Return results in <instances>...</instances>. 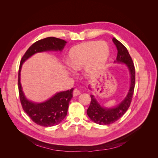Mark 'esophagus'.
<instances>
[{
    "label": "esophagus",
    "mask_w": 158,
    "mask_h": 158,
    "mask_svg": "<svg viewBox=\"0 0 158 158\" xmlns=\"http://www.w3.org/2000/svg\"><path fill=\"white\" fill-rule=\"evenodd\" d=\"M81 94L80 91L77 89H75L74 91H73V95L74 96H77V95H80Z\"/></svg>",
    "instance_id": "34e87169"
}]
</instances>
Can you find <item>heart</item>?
<instances>
[{"instance_id":"1","label":"heart","mask_w":158,"mask_h":158,"mask_svg":"<svg viewBox=\"0 0 158 158\" xmlns=\"http://www.w3.org/2000/svg\"><path fill=\"white\" fill-rule=\"evenodd\" d=\"M109 56V47L106 41H88L72 47L69 52L68 62L76 70L83 68L85 76L93 78L106 64Z\"/></svg>"}]
</instances>
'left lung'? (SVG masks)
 Masks as SVG:
<instances>
[{
	"label": "left lung",
	"mask_w": 158,
	"mask_h": 158,
	"mask_svg": "<svg viewBox=\"0 0 158 158\" xmlns=\"http://www.w3.org/2000/svg\"><path fill=\"white\" fill-rule=\"evenodd\" d=\"M113 42L117 49L115 63L125 64L131 76V84L127 95L121 103L112 107L102 106L94 95H91V103L87 110V114L91 120L99 125H110L117 121L126 113L132 101L135 85V69L131 56L126 47L116 38H113ZM88 88L91 89L90 85Z\"/></svg>",
	"instance_id": "obj_1"
}]
</instances>
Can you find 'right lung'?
Listing matches in <instances>:
<instances>
[{
	"mask_svg": "<svg viewBox=\"0 0 158 158\" xmlns=\"http://www.w3.org/2000/svg\"><path fill=\"white\" fill-rule=\"evenodd\" d=\"M66 41L49 37L34 43L30 47L20 61L18 72V90L23 111L35 123L42 127H52L58 125L66 116L69 105L73 98L74 88L56 93L51 98L41 103L27 99L23 93L20 82V73L23 63L37 52L47 51H62L66 44Z\"/></svg>",
	"mask_w": 158,
	"mask_h": 158,
	"instance_id": "right-lung-1",
	"label": "right lung"
}]
</instances>
